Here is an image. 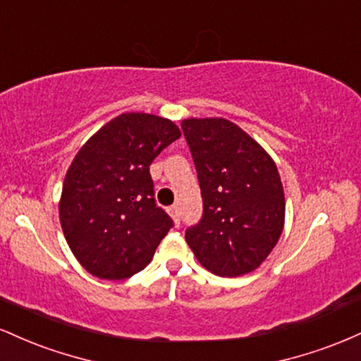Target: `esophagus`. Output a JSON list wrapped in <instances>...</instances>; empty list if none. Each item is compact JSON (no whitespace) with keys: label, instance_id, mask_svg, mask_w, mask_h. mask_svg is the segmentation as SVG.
<instances>
[{"label":"esophagus","instance_id":"esophagus-1","mask_svg":"<svg viewBox=\"0 0 361 361\" xmlns=\"http://www.w3.org/2000/svg\"><path fill=\"white\" fill-rule=\"evenodd\" d=\"M168 212H169V215H171V219H173V221H175L176 226H180V207L171 205L168 209Z\"/></svg>","mask_w":361,"mask_h":361}]
</instances>
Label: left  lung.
<instances>
[{
    "label": "left lung",
    "instance_id": "obj_1",
    "mask_svg": "<svg viewBox=\"0 0 361 361\" xmlns=\"http://www.w3.org/2000/svg\"><path fill=\"white\" fill-rule=\"evenodd\" d=\"M181 128L204 200V215L185 239L200 264L219 276L259 267L279 243L285 195L275 161L227 118H185Z\"/></svg>",
    "mask_w": 361,
    "mask_h": 361
}]
</instances>
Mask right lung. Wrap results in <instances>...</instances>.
Segmentation results:
<instances>
[{"label":"right lung","mask_w":361,"mask_h":361,"mask_svg":"<svg viewBox=\"0 0 361 361\" xmlns=\"http://www.w3.org/2000/svg\"><path fill=\"white\" fill-rule=\"evenodd\" d=\"M181 135L169 118L122 114L82 144L66 173L59 221L81 267L103 280L147 267L173 221L156 205L149 166Z\"/></svg>","instance_id":"1"}]
</instances>
